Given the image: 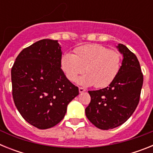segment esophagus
<instances>
[{
  "instance_id": "obj_1",
  "label": "esophagus",
  "mask_w": 153,
  "mask_h": 153,
  "mask_svg": "<svg viewBox=\"0 0 153 153\" xmlns=\"http://www.w3.org/2000/svg\"><path fill=\"white\" fill-rule=\"evenodd\" d=\"M86 91V89L83 88V87H79V93H83V92Z\"/></svg>"
}]
</instances>
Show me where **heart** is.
<instances>
[{
    "label": "heart",
    "instance_id": "1",
    "mask_svg": "<svg viewBox=\"0 0 153 153\" xmlns=\"http://www.w3.org/2000/svg\"><path fill=\"white\" fill-rule=\"evenodd\" d=\"M74 51L75 54L67 53L60 59L61 70L71 82L86 70L87 74L79 79V83L103 88L118 75L123 61L119 51L97 44L80 46Z\"/></svg>",
    "mask_w": 153,
    "mask_h": 153
}]
</instances>
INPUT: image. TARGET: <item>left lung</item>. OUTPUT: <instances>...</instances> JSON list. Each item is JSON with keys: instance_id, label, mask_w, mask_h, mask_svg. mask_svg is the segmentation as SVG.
<instances>
[{"instance_id": "1", "label": "left lung", "mask_w": 153, "mask_h": 153, "mask_svg": "<svg viewBox=\"0 0 153 153\" xmlns=\"http://www.w3.org/2000/svg\"><path fill=\"white\" fill-rule=\"evenodd\" d=\"M117 47L123 54L118 75L107 87L88 91L91 100L85 109L87 119L103 130L122 125L132 116L140 102L143 83L136 55L123 44Z\"/></svg>"}]
</instances>
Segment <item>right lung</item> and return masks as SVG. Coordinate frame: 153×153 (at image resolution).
<instances>
[{"label": "right lung", "instance_id": "add662e5", "mask_svg": "<svg viewBox=\"0 0 153 153\" xmlns=\"http://www.w3.org/2000/svg\"><path fill=\"white\" fill-rule=\"evenodd\" d=\"M57 40L44 39L24 48L11 69L13 102L23 118L40 129L64 118L67 105L79 94L60 67Z\"/></svg>", "mask_w": 153, "mask_h": 153}]
</instances>
